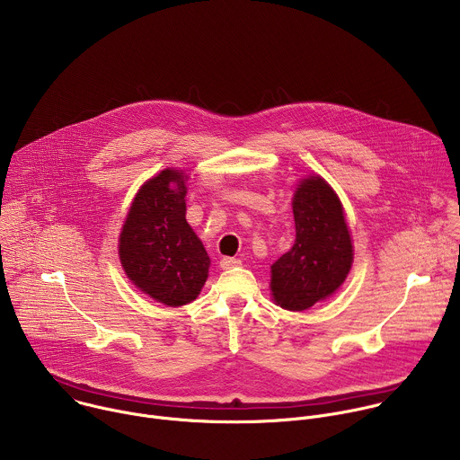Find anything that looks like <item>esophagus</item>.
Masks as SVG:
<instances>
[{"instance_id": "34e87169", "label": "esophagus", "mask_w": 460, "mask_h": 460, "mask_svg": "<svg viewBox=\"0 0 460 460\" xmlns=\"http://www.w3.org/2000/svg\"><path fill=\"white\" fill-rule=\"evenodd\" d=\"M242 264V261L238 258H231V256H224L220 260V268L222 270H233V268H238Z\"/></svg>"}]
</instances>
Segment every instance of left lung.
Segmentation results:
<instances>
[{
    "instance_id": "1",
    "label": "left lung",
    "mask_w": 460,
    "mask_h": 460,
    "mask_svg": "<svg viewBox=\"0 0 460 460\" xmlns=\"http://www.w3.org/2000/svg\"><path fill=\"white\" fill-rule=\"evenodd\" d=\"M293 215L296 238L271 266V291L280 307L304 311L342 286L353 245L337 194L320 176L298 185Z\"/></svg>"
}]
</instances>
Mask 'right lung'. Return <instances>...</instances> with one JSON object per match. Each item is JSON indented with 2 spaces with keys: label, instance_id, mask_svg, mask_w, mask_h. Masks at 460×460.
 I'll list each match as a JSON object with an SVG mask.
<instances>
[{
  "label": "right lung",
  "instance_id": "1",
  "mask_svg": "<svg viewBox=\"0 0 460 460\" xmlns=\"http://www.w3.org/2000/svg\"><path fill=\"white\" fill-rule=\"evenodd\" d=\"M187 176L165 169L137 194L119 234L127 277L151 298L178 307L208 280L211 260L185 220Z\"/></svg>",
  "mask_w": 460,
  "mask_h": 460
}]
</instances>
